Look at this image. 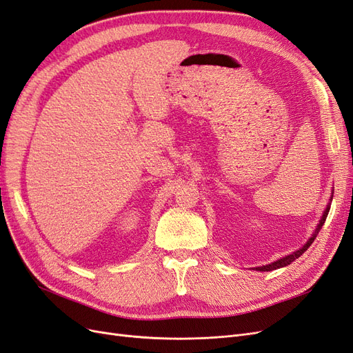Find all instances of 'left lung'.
<instances>
[{
    "mask_svg": "<svg viewBox=\"0 0 353 353\" xmlns=\"http://www.w3.org/2000/svg\"><path fill=\"white\" fill-rule=\"evenodd\" d=\"M333 194V193H331ZM333 200V196L330 197V201ZM330 205L331 203H328L327 205V208H325V210H324V213H323V216H321V219H319V223H318V227L315 228V231H314V234H312V237L309 239L307 241H306V244L303 245L302 249H299V250H296V252H293L292 254H287V256H284V258H281V259H279V261H275V262H272V263H270V265H263V266H258V268H256V271H272V270H276V268H283V266H287V265H290L292 262H294L299 256H301L302 253H305L307 249H309V245H311L312 243H314V240L316 239V234L319 232V230L323 228V225H324V222H325V219H327V215H328V212H330Z\"/></svg>",
    "mask_w": 353,
    "mask_h": 353,
    "instance_id": "8db88e82",
    "label": "left lung"
}]
</instances>
